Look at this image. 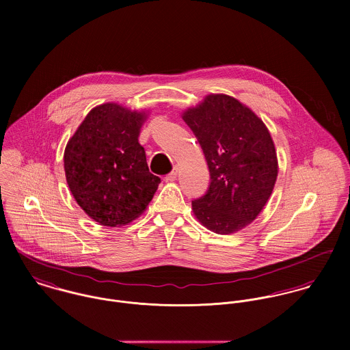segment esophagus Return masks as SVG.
<instances>
[{
	"instance_id": "34e87169",
	"label": "esophagus",
	"mask_w": 350,
	"mask_h": 350,
	"mask_svg": "<svg viewBox=\"0 0 350 350\" xmlns=\"http://www.w3.org/2000/svg\"><path fill=\"white\" fill-rule=\"evenodd\" d=\"M176 176H178V168H174L172 172H170L168 175L164 176V180L165 182H174L176 179Z\"/></svg>"
}]
</instances>
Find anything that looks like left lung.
Masks as SVG:
<instances>
[{
    "label": "left lung",
    "instance_id": "1",
    "mask_svg": "<svg viewBox=\"0 0 350 350\" xmlns=\"http://www.w3.org/2000/svg\"><path fill=\"white\" fill-rule=\"evenodd\" d=\"M204 153L210 187L193 200L196 218L217 234L253 222L269 200L279 172L278 154L262 120L237 98L207 94L182 111Z\"/></svg>",
    "mask_w": 350,
    "mask_h": 350
}]
</instances>
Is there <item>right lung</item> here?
I'll list each match as a JSON object with an SVG mask.
<instances>
[{"instance_id": "right-lung-1", "label": "right lung", "mask_w": 350, "mask_h": 350, "mask_svg": "<svg viewBox=\"0 0 350 350\" xmlns=\"http://www.w3.org/2000/svg\"><path fill=\"white\" fill-rule=\"evenodd\" d=\"M148 110L106 102L93 107L64 150L68 189L81 208L102 226L120 228L139 218L160 178L150 174L139 143Z\"/></svg>"}]
</instances>
